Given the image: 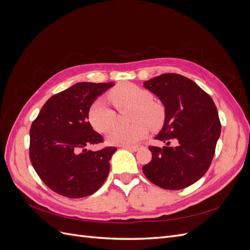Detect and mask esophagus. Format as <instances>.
<instances>
[{
  "label": "esophagus",
  "instance_id": "1",
  "mask_svg": "<svg viewBox=\"0 0 250 250\" xmlns=\"http://www.w3.org/2000/svg\"><path fill=\"white\" fill-rule=\"evenodd\" d=\"M122 148L131 150V151H138L139 149L142 148V146H139V145H137V146H122Z\"/></svg>",
  "mask_w": 250,
  "mask_h": 250
}]
</instances>
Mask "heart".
I'll return each mask as SVG.
<instances>
[{"label": "heart", "instance_id": "heart-1", "mask_svg": "<svg viewBox=\"0 0 250 250\" xmlns=\"http://www.w3.org/2000/svg\"><path fill=\"white\" fill-rule=\"evenodd\" d=\"M107 97L120 110L132 107L131 120L134 122L129 126L112 127L106 137L109 144L121 146L134 145L148 133L147 123L152 128L161 125L164 118L163 108L160 104L152 101V95L147 89L132 83H122L111 89ZM88 118L96 130L105 132L115 123L116 112L106 101L100 98L90 105Z\"/></svg>", "mask_w": 250, "mask_h": 250}]
</instances>
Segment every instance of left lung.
<instances>
[{"label": "left lung", "instance_id": "left-lung-1", "mask_svg": "<svg viewBox=\"0 0 250 250\" xmlns=\"http://www.w3.org/2000/svg\"><path fill=\"white\" fill-rule=\"evenodd\" d=\"M165 107V121L155 139L163 148L150 146L152 160L143 167L146 177L167 190H180L199 180L213 160L221 124L213 99L183 75L163 74L144 82ZM179 145L169 147V141Z\"/></svg>", "mask_w": 250, "mask_h": 250}]
</instances>
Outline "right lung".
<instances>
[{
	"label": "right lung",
	"mask_w": 250,
	"mask_h": 250,
	"mask_svg": "<svg viewBox=\"0 0 250 250\" xmlns=\"http://www.w3.org/2000/svg\"><path fill=\"white\" fill-rule=\"evenodd\" d=\"M113 82H79L44 103L30 129V160L52 191L69 198L92 195L106 179L117 151L86 147L103 142L88 122L90 105Z\"/></svg>",
	"instance_id": "1"
}]
</instances>
